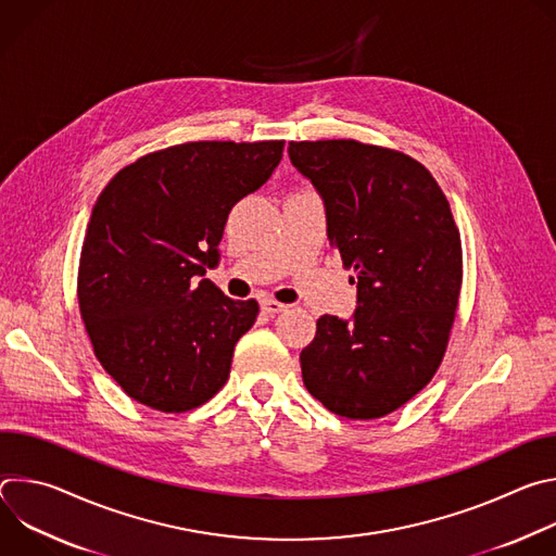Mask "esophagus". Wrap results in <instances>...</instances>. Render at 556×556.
<instances>
[{
    "label": "esophagus",
    "mask_w": 556,
    "mask_h": 556,
    "mask_svg": "<svg viewBox=\"0 0 556 556\" xmlns=\"http://www.w3.org/2000/svg\"><path fill=\"white\" fill-rule=\"evenodd\" d=\"M262 309L266 312V314H279V312H283L286 309V305L283 303H279V301H275V299H264L262 301Z\"/></svg>",
    "instance_id": "34e87169"
}]
</instances>
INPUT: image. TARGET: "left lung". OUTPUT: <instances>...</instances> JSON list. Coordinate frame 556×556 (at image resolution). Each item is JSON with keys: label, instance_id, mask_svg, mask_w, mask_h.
Returning a JSON list of instances; mask_svg holds the SVG:
<instances>
[{"label": "left lung", "instance_id": "obj_1", "mask_svg": "<svg viewBox=\"0 0 556 556\" xmlns=\"http://www.w3.org/2000/svg\"><path fill=\"white\" fill-rule=\"evenodd\" d=\"M288 153L321 193L330 247L358 288L352 321H316L299 356L303 384L337 416L382 418L444 358L462 288L459 228L429 169L403 151L348 138L292 140Z\"/></svg>", "mask_w": 556, "mask_h": 556}]
</instances>
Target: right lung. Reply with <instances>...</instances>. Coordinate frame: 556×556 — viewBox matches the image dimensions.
<instances>
[{
	"instance_id": "right-lung-1",
	"label": "right lung",
	"mask_w": 556,
	"mask_h": 556,
	"mask_svg": "<svg viewBox=\"0 0 556 556\" xmlns=\"http://www.w3.org/2000/svg\"><path fill=\"white\" fill-rule=\"evenodd\" d=\"M283 140H198L147 153L99 195L76 296L103 369L140 405L191 412L226 384L255 299L200 279L230 208L273 176Z\"/></svg>"
}]
</instances>
